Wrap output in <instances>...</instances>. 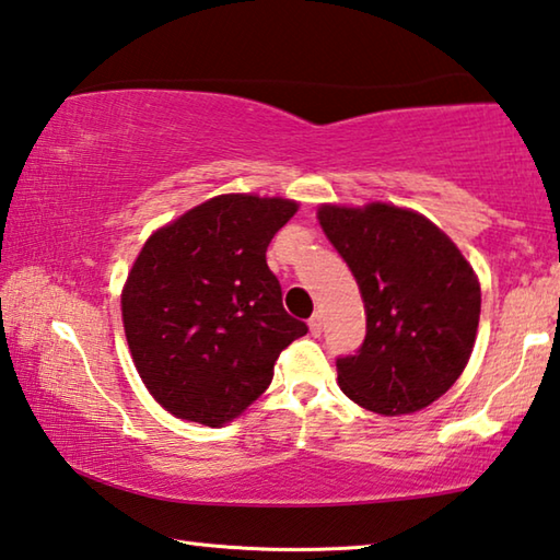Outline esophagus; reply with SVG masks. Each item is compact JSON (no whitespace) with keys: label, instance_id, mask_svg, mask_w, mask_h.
I'll return each mask as SVG.
<instances>
[{"label":"esophagus","instance_id":"obj_1","mask_svg":"<svg viewBox=\"0 0 560 560\" xmlns=\"http://www.w3.org/2000/svg\"><path fill=\"white\" fill-rule=\"evenodd\" d=\"M308 331H312L314 337H319L322 334V316L319 314H314L312 319H308Z\"/></svg>","mask_w":560,"mask_h":560}]
</instances>
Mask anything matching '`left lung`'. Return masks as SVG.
I'll return each instance as SVG.
<instances>
[{
  "mask_svg": "<svg viewBox=\"0 0 560 560\" xmlns=\"http://www.w3.org/2000/svg\"><path fill=\"white\" fill-rule=\"evenodd\" d=\"M319 223L360 283L366 334L337 360L339 387L380 415L435 402L470 360L480 283L457 246L407 208L322 206Z\"/></svg>",
  "mask_w": 560,
  "mask_h": 560,
  "instance_id": "left-lung-1",
  "label": "left lung"
}]
</instances>
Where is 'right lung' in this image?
Listing matches in <instances>:
<instances>
[{
	"label": "right lung",
	"mask_w": 560,
	"mask_h": 560,
	"mask_svg": "<svg viewBox=\"0 0 560 560\" xmlns=\"http://www.w3.org/2000/svg\"><path fill=\"white\" fill-rule=\"evenodd\" d=\"M287 198L215 196L145 241L122 289L140 380L180 420L221 428L271 385L308 327L287 314L266 248L296 213Z\"/></svg>",
	"instance_id": "right-lung-1"
}]
</instances>
